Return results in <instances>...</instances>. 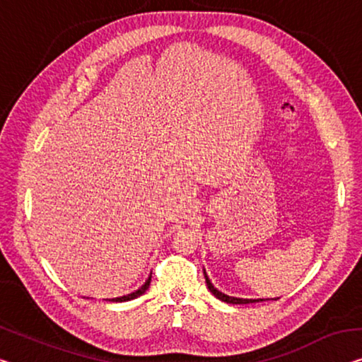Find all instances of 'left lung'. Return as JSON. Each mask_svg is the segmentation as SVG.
<instances>
[{
	"label": "left lung",
	"mask_w": 362,
	"mask_h": 362,
	"mask_svg": "<svg viewBox=\"0 0 362 362\" xmlns=\"http://www.w3.org/2000/svg\"><path fill=\"white\" fill-rule=\"evenodd\" d=\"M203 273H204V279H206L208 289L211 291V293L214 294V298H218L219 300L228 302V304H252V302H260V300H263V299H242V298H233V296H228V294L221 293V291L216 289L214 286H213V283L209 281L208 274H206V272H204V269H203Z\"/></svg>",
	"instance_id": "obj_1"
}]
</instances>
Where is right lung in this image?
<instances>
[{"mask_svg":"<svg viewBox=\"0 0 362 362\" xmlns=\"http://www.w3.org/2000/svg\"><path fill=\"white\" fill-rule=\"evenodd\" d=\"M149 283H151V274H149V278L146 279V283H144L139 289L134 291V293H132V294H127V296H122V298H113V299H109V300H112V302H125V300L136 299L138 296H141V294L146 293V289L149 288Z\"/></svg>","mask_w":362,"mask_h":362,"instance_id":"1","label":"right lung"}]
</instances>
